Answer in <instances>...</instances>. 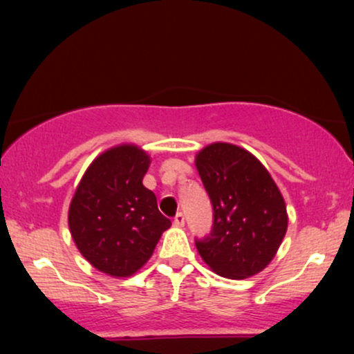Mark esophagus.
<instances>
[{"label":"esophagus","instance_id":"34e87169","mask_svg":"<svg viewBox=\"0 0 354 354\" xmlns=\"http://www.w3.org/2000/svg\"><path fill=\"white\" fill-rule=\"evenodd\" d=\"M173 225L176 226V228H183V226H185V214L178 213L176 216H174V219H173Z\"/></svg>","mask_w":354,"mask_h":354}]
</instances>
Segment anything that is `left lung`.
Instances as JSON below:
<instances>
[{
  "label": "left lung",
  "instance_id": "1",
  "mask_svg": "<svg viewBox=\"0 0 354 354\" xmlns=\"http://www.w3.org/2000/svg\"><path fill=\"white\" fill-rule=\"evenodd\" d=\"M214 211L211 236L196 241L211 271L230 279L258 274L288 230L286 203L261 161L241 146L211 143L194 158Z\"/></svg>",
  "mask_w": 354,
  "mask_h": 354
}]
</instances>
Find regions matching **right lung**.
Here are the masks:
<instances>
[{
	"label": "right lung",
	"mask_w": 354,
	"mask_h": 354,
	"mask_svg": "<svg viewBox=\"0 0 354 354\" xmlns=\"http://www.w3.org/2000/svg\"><path fill=\"white\" fill-rule=\"evenodd\" d=\"M151 158L140 146L108 148L88 166L68 209L73 241L93 268L129 278L151 258L171 221L160 213L143 178Z\"/></svg>",
	"instance_id": "1"
}]
</instances>
